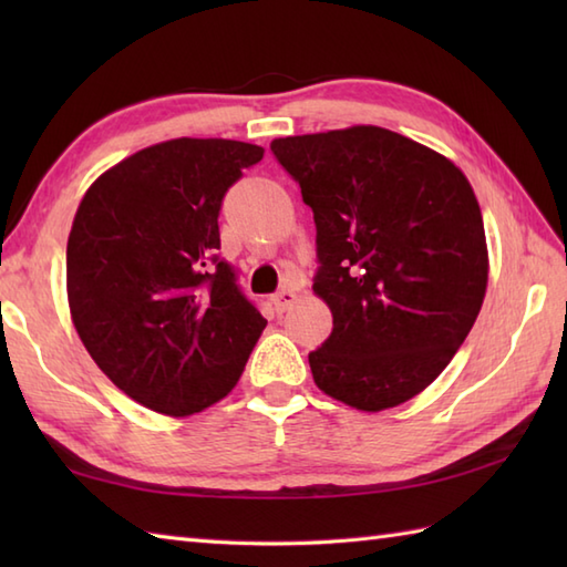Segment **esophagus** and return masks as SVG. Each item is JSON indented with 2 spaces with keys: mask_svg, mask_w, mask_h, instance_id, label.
I'll return each mask as SVG.
<instances>
[{
  "mask_svg": "<svg viewBox=\"0 0 567 567\" xmlns=\"http://www.w3.org/2000/svg\"><path fill=\"white\" fill-rule=\"evenodd\" d=\"M295 299H297V295L292 290H280L272 297V305L277 311H287L295 305Z\"/></svg>",
  "mask_w": 567,
  "mask_h": 567,
  "instance_id": "esophagus-1",
  "label": "esophagus"
}]
</instances>
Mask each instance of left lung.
Returning <instances> with one entry per match:
<instances>
[{"label":"left lung","instance_id":"1","mask_svg":"<svg viewBox=\"0 0 567 567\" xmlns=\"http://www.w3.org/2000/svg\"><path fill=\"white\" fill-rule=\"evenodd\" d=\"M315 212V295L333 329L309 353L317 388L360 412L424 392L483 307V212L461 167L380 126L275 138Z\"/></svg>","mask_w":567,"mask_h":567}]
</instances>
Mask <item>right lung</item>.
Returning <instances> with one entry per match:
<instances>
[{
    "instance_id": "right-lung-1",
    "label": "right lung",
    "mask_w": 567,
    "mask_h": 567,
    "mask_svg": "<svg viewBox=\"0 0 567 567\" xmlns=\"http://www.w3.org/2000/svg\"><path fill=\"white\" fill-rule=\"evenodd\" d=\"M262 148L173 138L102 173L68 236V305L94 363L131 400L189 416L236 388L265 329L219 260L226 189Z\"/></svg>"
}]
</instances>
